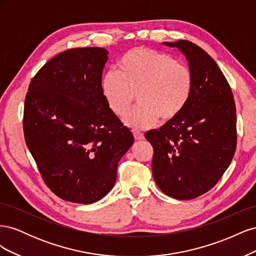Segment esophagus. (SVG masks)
Segmentation results:
<instances>
[{"label": "esophagus", "mask_w": 256, "mask_h": 256, "mask_svg": "<svg viewBox=\"0 0 256 256\" xmlns=\"http://www.w3.org/2000/svg\"><path fill=\"white\" fill-rule=\"evenodd\" d=\"M134 136L136 141H140V140H143V138H144V134H141V132H138V131L134 132Z\"/></svg>", "instance_id": "obj_1"}]
</instances>
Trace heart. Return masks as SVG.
<instances>
[{
  "instance_id": "1",
  "label": "heart",
  "mask_w": 256,
  "mask_h": 256,
  "mask_svg": "<svg viewBox=\"0 0 256 256\" xmlns=\"http://www.w3.org/2000/svg\"><path fill=\"white\" fill-rule=\"evenodd\" d=\"M109 109L134 130L150 128L159 122H171L188 106L193 90L190 69L170 54L145 47L126 51L118 62V72H106L100 82Z\"/></svg>"
}]
</instances>
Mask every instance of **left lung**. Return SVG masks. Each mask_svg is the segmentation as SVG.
<instances>
[{
	"instance_id": "left-lung-1",
	"label": "left lung",
	"mask_w": 256,
	"mask_h": 256,
	"mask_svg": "<svg viewBox=\"0 0 256 256\" xmlns=\"http://www.w3.org/2000/svg\"><path fill=\"white\" fill-rule=\"evenodd\" d=\"M188 62L192 95L184 112L145 134L154 147L152 175L160 190L176 200L204 194L219 182L234 157L236 108L226 76L214 58L189 40L162 42Z\"/></svg>"
}]
</instances>
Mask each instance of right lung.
I'll use <instances>...</instances> for the list:
<instances>
[{"label":"right lung","mask_w":256,"mask_h":256,"mask_svg":"<svg viewBox=\"0 0 256 256\" xmlns=\"http://www.w3.org/2000/svg\"><path fill=\"white\" fill-rule=\"evenodd\" d=\"M106 60L104 48L62 52L36 74L26 97L28 150L50 190L72 203L92 204L106 196L134 140L102 95Z\"/></svg>","instance_id":"1"}]
</instances>
